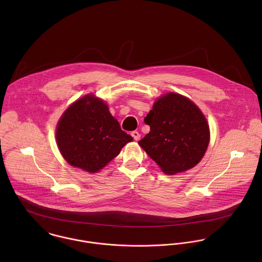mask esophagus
I'll return each mask as SVG.
<instances>
[{
	"instance_id": "34e87169",
	"label": "esophagus",
	"mask_w": 262,
	"mask_h": 262,
	"mask_svg": "<svg viewBox=\"0 0 262 262\" xmlns=\"http://www.w3.org/2000/svg\"><path fill=\"white\" fill-rule=\"evenodd\" d=\"M131 135H132V137L134 138V140H136V141H138V140L140 139V134H139V132H137V131H133V132L131 133Z\"/></svg>"
}]
</instances>
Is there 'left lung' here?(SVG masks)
<instances>
[{
  "mask_svg": "<svg viewBox=\"0 0 262 262\" xmlns=\"http://www.w3.org/2000/svg\"><path fill=\"white\" fill-rule=\"evenodd\" d=\"M148 134L138 144L166 174L195 166L208 148L210 129L206 117L186 97L168 93L155 101L144 118Z\"/></svg>",
  "mask_w": 262,
  "mask_h": 262,
  "instance_id": "obj_1",
  "label": "left lung"
}]
</instances>
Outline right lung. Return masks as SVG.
<instances>
[{
	"label": "right lung",
	"mask_w": 262,
	"mask_h": 262,
	"mask_svg": "<svg viewBox=\"0 0 262 262\" xmlns=\"http://www.w3.org/2000/svg\"><path fill=\"white\" fill-rule=\"evenodd\" d=\"M133 140L120 127L107 104L86 95L62 114L56 127V142L63 158L73 166L98 172Z\"/></svg>",
	"instance_id": "add662e5"
}]
</instances>
